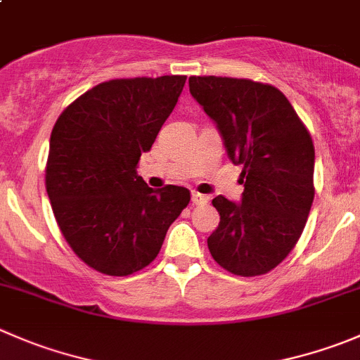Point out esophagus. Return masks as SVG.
<instances>
[{
	"label": "esophagus",
	"instance_id": "34e87169",
	"mask_svg": "<svg viewBox=\"0 0 360 360\" xmlns=\"http://www.w3.org/2000/svg\"><path fill=\"white\" fill-rule=\"evenodd\" d=\"M191 202H193L195 205H204L209 202V197L207 195L198 193V191H193V193H191Z\"/></svg>",
	"mask_w": 360,
	"mask_h": 360
}]
</instances>
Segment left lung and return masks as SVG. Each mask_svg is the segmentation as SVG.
I'll list each match as a JSON object with an SVG mask.
<instances>
[{
    "mask_svg": "<svg viewBox=\"0 0 360 360\" xmlns=\"http://www.w3.org/2000/svg\"><path fill=\"white\" fill-rule=\"evenodd\" d=\"M190 93L214 121L230 162L243 167L240 202L218 195L212 258L237 276L269 273L294 250L315 188V148L287 96L269 84L190 77Z\"/></svg>",
    "mask_w": 360,
    "mask_h": 360,
    "instance_id": "obj_1",
    "label": "left lung"
}]
</instances>
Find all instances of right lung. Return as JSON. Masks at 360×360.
Segmentation results:
<instances>
[{"mask_svg":"<svg viewBox=\"0 0 360 360\" xmlns=\"http://www.w3.org/2000/svg\"><path fill=\"white\" fill-rule=\"evenodd\" d=\"M184 82V75L102 82L70 103L52 128L49 200L66 243L98 273L128 276L151 264L190 202L186 188L153 190L137 174Z\"/></svg>","mask_w":360,"mask_h":360,"instance_id":"1","label":"right lung"}]
</instances>
